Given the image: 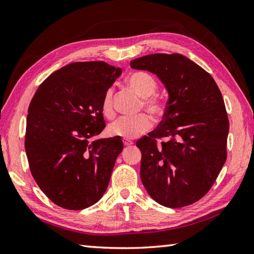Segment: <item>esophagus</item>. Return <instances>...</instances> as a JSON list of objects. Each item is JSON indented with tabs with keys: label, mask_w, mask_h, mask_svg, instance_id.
Masks as SVG:
<instances>
[{
	"label": "esophagus",
	"mask_w": 254,
	"mask_h": 254,
	"mask_svg": "<svg viewBox=\"0 0 254 254\" xmlns=\"http://www.w3.org/2000/svg\"><path fill=\"white\" fill-rule=\"evenodd\" d=\"M123 144H124V146H131L133 143L131 141H127V139H123Z\"/></svg>",
	"instance_id": "esophagus-1"
}]
</instances>
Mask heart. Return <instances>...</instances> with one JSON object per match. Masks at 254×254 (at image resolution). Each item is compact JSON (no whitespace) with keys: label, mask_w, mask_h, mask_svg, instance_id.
<instances>
[{"label":"heart","mask_w":254,"mask_h":254,"mask_svg":"<svg viewBox=\"0 0 254 254\" xmlns=\"http://www.w3.org/2000/svg\"><path fill=\"white\" fill-rule=\"evenodd\" d=\"M127 83L135 93L142 97L143 106L153 116H160L164 107L157 97L152 96L157 89V82L152 75L146 72H134L127 78ZM102 112L107 117L113 116L112 90L108 89L102 98ZM152 127V121L146 115H139L131 118H120L111 123L108 133L111 136H119L124 139H131L147 132Z\"/></svg>","instance_id":"heart-1"}]
</instances>
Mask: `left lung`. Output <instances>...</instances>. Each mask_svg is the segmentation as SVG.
<instances>
[{"mask_svg":"<svg viewBox=\"0 0 254 254\" xmlns=\"http://www.w3.org/2000/svg\"><path fill=\"white\" fill-rule=\"evenodd\" d=\"M130 65L155 74L169 97L163 121L136 142L143 186L166 207L195 203L212 188L227 158L229 121L222 93L205 69L178 53L145 56Z\"/></svg>","mask_w":254,"mask_h":254,"instance_id":"left-lung-1","label":"left lung"}]
</instances>
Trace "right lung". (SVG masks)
<instances>
[{
    "instance_id": "add662e5",
    "label": "right lung",
    "mask_w": 254,
    "mask_h": 254,
    "mask_svg": "<svg viewBox=\"0 0 254 254\" xmlns=\"http://www.w3.org/2000/svg\"><path fill=\"white\" fill-rule=\"evenodd\" d=\"M121 73L102 61L71 63L45 79L32 97L27 158L37 185L58 206L87 208L107 190L122 139H90L106 127L102 98Z\"/></svg>"
}]
</instances>
